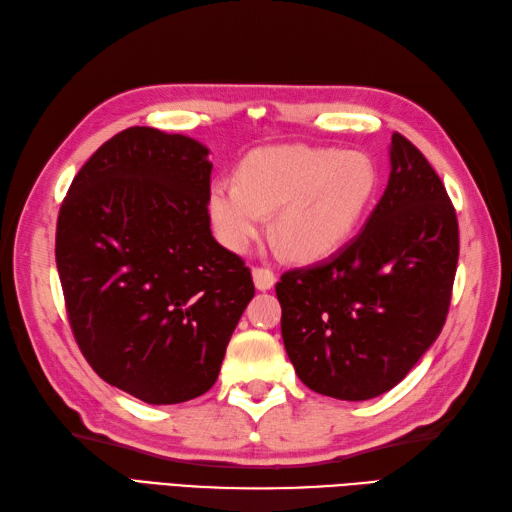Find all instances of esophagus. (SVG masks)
Here are the masks:
<instances>
[{
    "instance_id": "34e87169",
    "label": "esophagus",
    "mask_w": 512,
    "mask_h": 512,
    "mask_svg": "<svg viewBox=\"0 0 512 512\" xmlns=\"http://www.w3.org/2000/svg\"><path fill=\"white\" fill-rule=\"evenodd\" d=\"M253 281H255L257 290L266 292V290L272 288V285H275L277 277H275V272L268 270V268H253Z\"/></svg>"
}]
</instances>
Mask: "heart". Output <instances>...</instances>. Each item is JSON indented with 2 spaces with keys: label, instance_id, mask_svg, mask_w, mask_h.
Masks as SVG:
<instances>
[{
  "label": "heart",
  "instance_id": "heart-1",
  "mask_svg": "<svg viewBox=\"0 0 512 512\" xmlns=\"http://www.w3.org/2000/svg\"><path fill=\"white\" fill-rule=\"evenodd\" d=\"M379 192L377 163L362 150L312 146L261 148L237 168V185L213 181L207 213L218 240L244 253L266 229L296 261L338 253L371 211Z\"/></svg>",
  "mask_w": 512,
  "mask_h": 512
}]
</instances>
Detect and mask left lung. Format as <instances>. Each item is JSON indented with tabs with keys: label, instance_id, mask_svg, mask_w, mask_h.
<instances>
[{
	"label": "left lung",
	"instance_id": "obj_1",
	"mask_svg": "<svg viewBox=\"0 0 512 512\" xmlns=\"http://www.w3.org/2000/svg\"><path fill=\"white\" fill-rule=\"evenodd\" d=\"M458 266L445 185L395 133L384 196L364 229L323 264L281 275V336L301 382L366 401L397 386L441 334Z\"/></svg>",
	"mask_w": 512,
	"mask_h": 512
}]
</instances>
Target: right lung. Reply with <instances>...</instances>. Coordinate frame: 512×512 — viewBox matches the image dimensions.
Returning a JSON list of instances; mask_svg holds the SVG:
<instances>
[{
	"mask_svg": "<svg viewBox=\"0 0 512 512\" xmlns=\"http://www.w3.org/2000/svg\"><path fill=\"white\" fill-rule=\"evenodd\" d=\"M209 150L133 126L82 165L58 211L56 268L78 347L106 384L152 406L216 384L255 285L211 235Z\"/></svg>",
	"mask_w": 512,
	"mask_h": 512,
	"instance_id": "right-lung-1",
	"label": "right lung"
}]
</instances>
